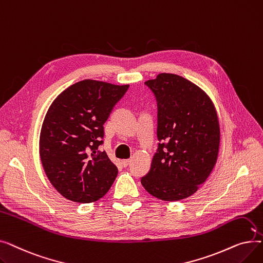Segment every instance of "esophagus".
Listing matches in <instances>:
<instances>
[{"label":"esophagus","instance_id":"esophagus-1","mask_svg":"<svg viewBox=\"0 0 263 263\" xmlns=\"http://www.w3.org/2000/svg\"><path fill=\"white\" fill-rule=\"evenodd\" d=\"M130 162H131V160L130 159H126V160H122V165L124 167H127L128 165L130 164Z\"/></svg>","mask_w":263,"mask_h":263}]
</instances>
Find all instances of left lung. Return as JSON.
<instances>
[{"instance_id": "8db88e82", "label": "left lung", "mask_w": 263, "mask_h": 263, "mask_svg": "<svg viewBox=\"0 0 263 263\" xmlns=\"http://www.w3.org/2000/svg\"><path fill=\"white\" fill-rule=\"evenodd\" d=\"M145 84L158 102V151L144 189L164 201L190 197L215 166L220 131L215 106L200 87L173 73H160Z\"/></svg>"}]
</instances>
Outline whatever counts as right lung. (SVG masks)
Instances as JSON below:
<instances>
[{"label":"right lung","mask_w":263,"mask_h":263,"mask_svg":"<svg viewBox=\"0 0 263 263\" xmlns=\"http://www.w3.org/2000/svg\"><path fill=\"white\" fill-rule=\"evenodd\" d=\"M129 85L83 80L62 91L41 126L39 156L51 184L65 198L89 203L103 197L118 170L105 151L103 124Z\"/></svg>","instance_id":"add662e5"}]
</instances>
